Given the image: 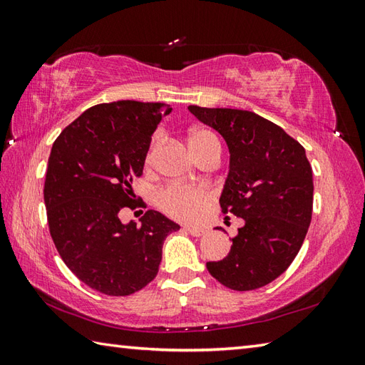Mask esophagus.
<instances>
[{
  "instance_id": "1",
  "label": "esophagus",
  "mask_w": 365,
  "mask_h": 365,
  "mask_svg": "<svg viewBox=\"0 0 365 365\" xmlns=\"http://www.w3.org/2000/svg\"><path fill=\"white\" fill-rule=\"evenodd\" d=\"M183 229H185V230H187V232H190V234H191L192 237H200V235H204V234H205V230H204L202 227H195V226H185Z\"/></svg>"
}]
</instances>
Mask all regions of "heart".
<instances>
[{
	"mask_svg": "<svg viewBox=\"0 0 365 365\" xmlns=\"http://www.w3.org/2000/svg\"><path fill=\"white\" fill-rule=\"evenodd\" d=\"M160 136L155 135L145 153V165H150L158 149ZM190 145L197 158L220 149L218 138L210 130L196 128L190 133ZM212 192L207 188L183 187V185H168L157 192V205L168 216L180 221H197L202 218L208 204L212 202Z\"/></svg>",
	"mask_w": 365,
	"mask_h": 365,
	"instance_id": "heart-1",
	"label": "heart"
}]
</instances>
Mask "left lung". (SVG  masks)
Returning <instances> with one entry per match:
<instances>
[{"label": "left lung", "instance_id": "left-lung-1", "mask_svg": "<svg viewBox=\"0 0 365 365\" xmlns=\"http://www.w3.org/2000/svg\"><path fill=\"white\" fill-rule=\"evenodd\" d=\"M188 108L226 139L230 170L220 205L222 213L245 220L230 252L207 262V269L227 289H260L290 267L304 242L312 220V166L297 139L259 114Z\"/></svg>", "mask_w": 365, "mask_h": 365}]
</instances>
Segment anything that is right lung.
I'll return each mask as SVG.
<instances>
[{"mask_svg":"<svg viewBox=\"0 0 365 365\" xmlns=\"http://www.w3.org/2000/svg\"><path fill=\"white\" fill-rule=\"evenodd\" d=\"M170 111L135 100L100 103L53 143L43 187L50 235L68 269L103 294L127 297L153 281L163 242L180 229L155 210L141 226L119 220L123 207H136L131 183L143 175L152 133Z\"/></svg>","mask_w":365,"mask_h":365,"instance_id":"obj_1","label":"right lung"}]
</instances>
